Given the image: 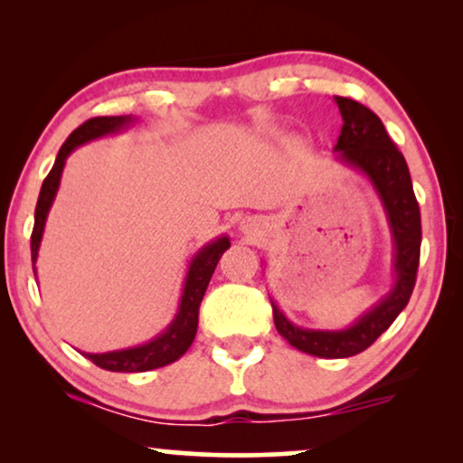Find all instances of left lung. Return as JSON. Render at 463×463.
Instances as JSON below:
<instances>
[{
    "label": "left lung",
    "mask_w": 463,
    "mask_h": 463,
    "mask_svg": "<svg viewBox=\"0 0 463 463\" xmlns=\"http://www.w3.org/2000/svg\"><path fill=\"white\" fill-rule=\"evenodd\" d=\"M335 103L344 118L341 135L335 145L337 160L363 173L382 200L394 242V284L375 306L339 331L297 326L271 301L278 333L297 350L318 358L356 356L388 331L413 293L421 246L420 204L415 200L409 166L385 132L383 122L358 100L335 97Z\"/></svg>",
    "instance_id": "8db88e82"
}]
</instances>
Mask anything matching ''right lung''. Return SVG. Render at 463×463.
Masks as SVG:
<instances>
[{
	"mask_svg": "<svg viewBox=\"0 0 463 463\" xmlns=\"http://www.w3.org/2000/svg\"><path fill=\"white\" fill-rule=\"evenodd\" d=\"M135 119L137 118L132 116L92 118L81 124L80 128H75L71 135H69L67 141L62 143L52 170H50L46 179H43L40 198H37L35 225L33 233H31V261H33V271L37 252H40L43 227H46L48 213L50 208H52L56 192H59L62 168H65L67 157L71 156V151L78 149L80 145L126 130L130 124H135ZM227 249H230V238L219 236L217 240L204 244L198 252H195L192 263H189L187 268L185 282H183L179 309H176L173 322H170L160 335H156V337L149 339L147 344L126 347V350L105 354H84L88 360H92L94 364L100 366V369L113 373H143L151 369H160V366H166L170 363H175V360H179L183 354L189 350V345L194 344L195 331H198V312L202 297L206 293V287L208 282H211L213 271L217 268L221 255H223Z\"/></svg>",
	"mask_w": 463,
	"mask_h": 463,
	"instance_id": "obj_1",
	"label": "right lung"
}]
</instances>
